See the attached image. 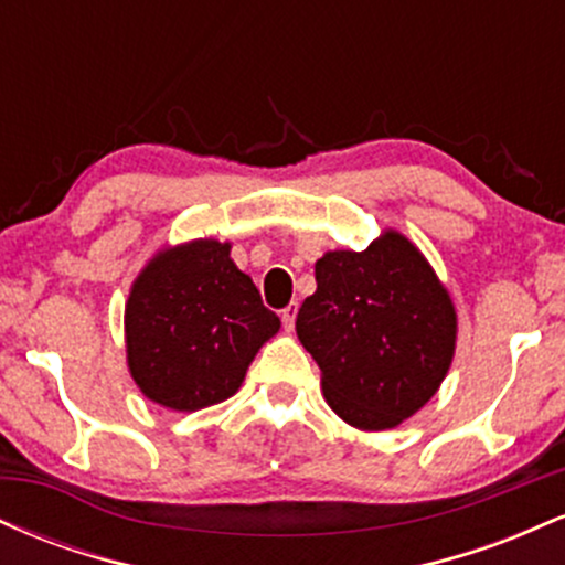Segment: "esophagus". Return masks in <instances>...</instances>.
<instances>
[{"label":"esophagus","mask_w":565,"mask_h":565,"mask_svg":"<svg viewBox=\"0 0 565 565\" xmlns=\"http://www.w3.org/2000/svg\"><path fill=\"white\" fill-rule=\"evenodd\" d=\"M295 319H297V302H289L287 308L281 310V323H284V329H287V332L295 329Z\"/></svg>","instance_id":"obj_1"}]
</instances>
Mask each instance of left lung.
Listing matches in <instances>:
<instances>
[{"label":"left lung","mask_w":565,"mask_h":565,"mask_svg":"<svg viewBox=\"0 0 565 565\" xmlns=\"http://www.w3.org/2000/svg\"><path fill=\"white\" fill-rule=\"evenodd\" d=\"M295 329L337 417L380 433L438 393L457 348V308L423 252L385 228L364 252L332 249L316 263V291Z\"/></svg>","instance_id":"8db88e82"}]
</instances>
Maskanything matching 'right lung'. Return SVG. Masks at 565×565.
<instances>
[{
	"instance_id": "right-lung-1",
	"label": "right lung",
	"mask_w": 565,
	"mask_h": 565,
	"mask_svg": "<svg viewBox=\"0 0 565 565\" xmlns=\"http://www.w3.org/2000/svg\"><path fill=\"white\" fill-rule=\"evenodd\" d=\"M278 329V316L231 260V242L193 238L159 249L129 287L127 369L148 401L199 412L242 387Z\"/></svg>"
}]
</instances>
